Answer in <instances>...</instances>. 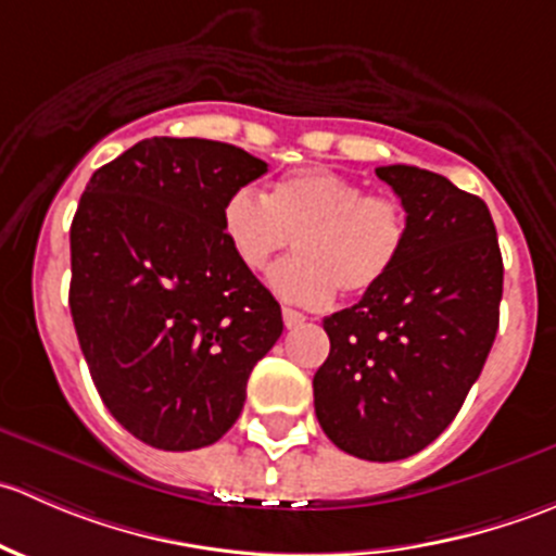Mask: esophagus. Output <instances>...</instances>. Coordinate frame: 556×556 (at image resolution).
I'll return each instance as SVG.
<instances>
[{"mask_svg": "<svg viewBox=\"0 0 556 556\" xmlns=\"http://www.w3.org/2000/svg\"><path fill=\"white\" fill-rule=\"evenodd\" d=\"M282 319H285V328H299V325L306 323V314H301L299 309H290V306H285Z\"/></svg>", "mask_w": 556, "mask_h": 556, "instance_id": "34e87169", "label": "esophagus"}]
</instances>
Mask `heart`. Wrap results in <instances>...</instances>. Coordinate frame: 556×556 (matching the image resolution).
I'll return each instance as SVG.
<instances>
[{
  "label": "heart",
  "instance_id": "obj_1",
  "mask_svg": "<svg viewBox=\"0 0 556 556\" xmlns=\"http://www.w3.org/2000/svg\"><path fill=\"white\" fill-rule=\"evenodd\" d=\"M226 242L250 271H261L290 244L268 285L301 306H323L341 295H363L390 277L408 239V217L397 199L366 193L330 169H299L279 177L268 199L250 185L231 190L220 206Z\"/></svg>",
  "mask_w": 556,
  "mask_h": 556
}]
</instances>
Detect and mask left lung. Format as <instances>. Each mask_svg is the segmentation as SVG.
I'll use <instances>...</instances> for the list:
<instances>
[{
    "label": "left lung",
    "instance_id": "1",
    "mask_svg": "<svg viewBox=\"0 0 556 556\" xmlns=\"http://www.w3.org/2000/svg\"><path fill=\"white\" fill-rule=\"evenodd\" d=\"M408 217L390 277L323 319L330 355L314 374L319 428L371 463L433 444L479 379L497 333L503 257L479 195L417 166H379Z\"/></svg>",
    "mask_w": 556,
    "mask_h": 556
}]
</instances>
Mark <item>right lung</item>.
Here are the masks:
<instances>
[{
	"label": "right lung",
	"instance_id": "1",
	"mask_svg": "<svg viewBox=\"0 0 556 556\" xmlns=\"http://www.w3.org/2000/svg\"><path fill=\"white\" fill-rule=\"evenodd\" d=\"M266 161L212 139H142L93 172L72 220L70 309L112 417L144 444H215L247 379L282 336V309L220 226Z\"/></svg>",
	"mask_w": 556,
	"mask_h": 556
}]
</instances>
